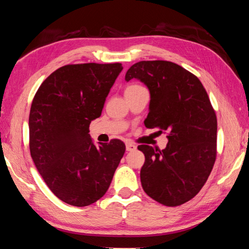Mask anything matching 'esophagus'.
Returning a JSON list of instances; mask_svg holds the SVG:
<instances>
[{
	"instance_id": "1",
	"label": "esophagus",
	"mask_w": 249,
	"mask_h": 249,
	"mask_svg": "<svg viewBox=\"0 0 249 249\" xmlns=\"http://www.w3.org/2000/svg\"><path fill=\"white\" fill-rule=\"evenodd\" d=\"M136 148H137L136 145L132 144V142H127V144H126V150H127V151H133Z\"/></svg>"
}]
</instances>
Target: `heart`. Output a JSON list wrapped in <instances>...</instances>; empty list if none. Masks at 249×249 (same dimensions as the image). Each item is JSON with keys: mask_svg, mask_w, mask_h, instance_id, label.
Wrapping results in <instances>:
<instances>
[{"mask_svg": "<svg viewBox=\"0 0 249 249\" xmlns=\"http://www.w3.org/2000/svg\"><path fill=\"white\" fill-rule=\"evenodd\" d=\"M142 86H138V84H132V86L127 87V89H136V88H141ZM126 89V90H127Z\"/></svg>", "mask_w": 249, "mask_h": 249, "instance_id": "heart-1", "label": "heart"}]
</instances>
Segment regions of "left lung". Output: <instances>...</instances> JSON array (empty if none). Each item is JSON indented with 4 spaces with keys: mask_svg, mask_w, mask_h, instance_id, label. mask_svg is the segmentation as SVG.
Listing matches in <instances>:
<instances>
[{
    "mask_svg": "<svg viewBox=\"0 0 249 249\" xmlns=\"http://www.w3.org/2000/svg\"><path fill=\"white\" fill-rule=\"evenodd\" d=\"M136 78L150 92L147 128L167 132L165 149L140 145L145 155L141 169L144 191L167 206L195 197L208 180L216 159L217 120L199 78L166 60L140 61L125 75Z\"/></svg>",
    "mask_w": 249,
    "mask_h": 249,
    "instance_id": "left-lung-1",
    "label": "left lung"
}]
</instances>
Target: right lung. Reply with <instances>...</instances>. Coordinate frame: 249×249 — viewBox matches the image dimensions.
I'll return each instance as SVG.
<instances>
[{"label": "right lung", "instance_id": "obj_1", "mask_svg": "<svg viewBox=\"0 0 249 249\" xmlns=\"http://www.w3.org/2000/svg\"><path fill=\"white\" fill-rule=\"evenodd\" d=\"M122 69L120 62L67 65L46 78L33 99V161L53 195L70 205L101 199L125 153L121 140L95 145L89 134Z\"/></svg>", "mask_w": 249, "mask_h": 249}]
</instances>
